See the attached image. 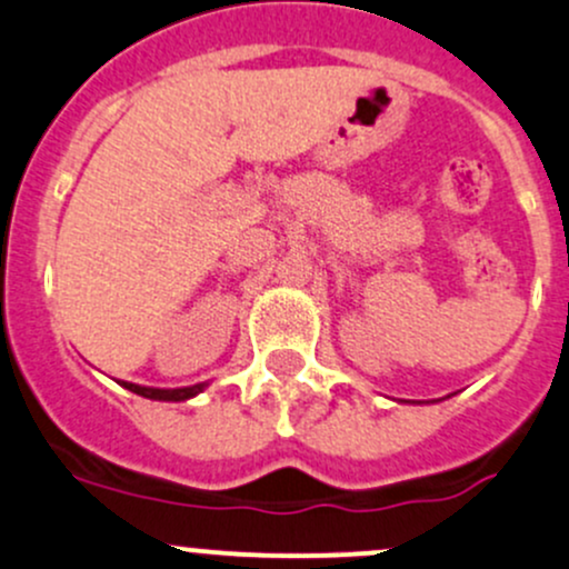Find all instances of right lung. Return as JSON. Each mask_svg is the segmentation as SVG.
Returning a JSON list of instances; mask_svg holds the SVG:
<instances>
[{
    "label": "right lung",
    "mask_w": 569,
    "mask_h": 569,
    "mask_svg": "<svg viewBox=\"0 0 569 569\" xmlns=\"http://www.w3.org/2000/svg\"><path fill=\"white\" fill-rule=\"evenodd\" d=\"M127 390L132 393L143 396V399H157V401H184L189 396L200 393L203 385H192V388H176V390H162V388H143V385H132V382H121Z\"/></svg>",
    "instance_id": "1"
}]
</instances>
